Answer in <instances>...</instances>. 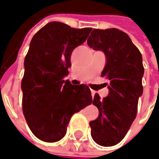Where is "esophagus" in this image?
I'll return each instance as SVG.
<instances>
[{"label": "esophagus", "instance_id": "1", "mask_svg": "<svg viewBox=\"0 0 159 159\" xmlns=\"http://www.w3.org/2000/svg\"><path fill=\"white\" fill-rule=\"evenodd\" d=\"M91 93H92V96L93 97V95H94V93H95V92H94L93 90H91Z\"/></svg>", "mask_w": 159, "mask_h": 159}]
</instances>
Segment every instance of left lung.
Returning <instances> with one entry per match:
<instances>
[{"label": "left lung", "mask_w": 159, "mask_h": 159, "mask_svg": "<svg viewBox=\"0 0 159 159\" xmlns=\"http://www.w3.org/2000/svg\"><path fill=\"white\" fill-rule=\"evenodd\" d=\"M87 44L105 53L107 63L102 76L109 80L108 95L102 100L95 93L92 102L100 113L96 120L89 122L91 136L99 145L113 146L126 136L137 116L144 72L142 54L126 33L118 29H93Z\"/></svg>", "instance_id": "1"}]
</instances>
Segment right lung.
<instances>
[{
  "instance_id": "add662e5",
  "label": "right lung",
  "mask_w": 159,
  "mask_h": 159,
  "mask_svg": "<svg viewBox=\"0 0 159 159\" xmlns=\"http://www.w3.org/2000/svg\"><path fill=\"white\" fill-rule=\"evenodd\" d=\"M91 30L51 22L31 39L24 59L22 112L31 132L42 141L62 139L72 115L92 103L87 85L73 86L64 80L72 51L86 41Z\"/></svg>"
}]
</instances>
